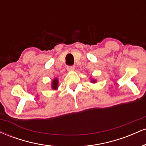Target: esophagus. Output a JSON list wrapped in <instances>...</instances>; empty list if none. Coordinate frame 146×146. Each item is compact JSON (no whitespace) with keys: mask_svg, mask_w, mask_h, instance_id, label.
<instances>
[{"mask_svg":"<svg viewBox=\"0 0 146 146\" xmlns=\"http://www.w3.org/2000/svg\"><path fill=\"white\" fill-rule=\"evenodd\" d=\"M68 71H73L75 70V66H68L66 68Z\"/></svg>","mask_w":146,"mask_h":146,"instance_id":"34e87169","label":"esophagus"}]
</instances>
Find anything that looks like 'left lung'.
<instances>
[{"instance_id":"left-lung-1","label":"left lung","mask_w":146,"mask_h":146,"mask_svg":"<svg viewBox=\"0 0 146 146\" xmlns=\"http://www.w3.org/2000/svg\"><path fill=\"white\" fill-rule=\"evenodd\" d=\"M90 82H92V83H96L97 82V80H95V79H93V78H91L90 79Z\"/></svg>"}]
</instances>
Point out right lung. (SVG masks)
<instances>
[{"mask_svg":"<svg viewBox=\"0 0 146 146\" xmlns=\"http://www.w3.org/2000/svg\"><path fill=\"white\" fill-rule=\"evenodd\" d=\"M58 79L55 78L51 82V88L52 90H57L58 88Z\"/></svg>","mask_w":146,"mask_h":146,"instance_id":"1","label":"right lung"}]
</instances>
